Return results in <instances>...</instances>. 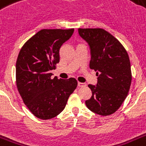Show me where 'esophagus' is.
Instances as JSON below:
<instances>
[{
    "instance_id": "1",
    "label": "esophagus",
    "mask_w": 146,
    "mask_h": 146,
    "mask_svg": "<svg viewBox=\"0 0 146 146\" xmlns=\"http://www.w3.org/2000/svg\"><path fill=\"white\" fill-rule=\"evenodd\" d=\"M86 83H82V82H78V86L79 87H83V86H86Z\"/></svg>"
}]
</instances>
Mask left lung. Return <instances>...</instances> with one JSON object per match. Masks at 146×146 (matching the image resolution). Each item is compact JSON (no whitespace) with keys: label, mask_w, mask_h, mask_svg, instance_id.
Returning a JSON list of instances; mask_svg holds the SVG:
<instances>
[{"label":"left lung","mask_w":146,"mask_h":146,"mask_svg":"<svg viewBox=\"0 0 146 146\" xmlns=\"http://www.w3.org/2000/svg\"><path fill=\"white\" fill-rule=\"evenodd\" d=\"M79 35L88 43L89 67L96 71V86L89 84L92 97L87 108L102 116L111 115L121 106L131 85L130 61L120 42L102 29H79Z\"/></svg>","instance_id":"obj_1"}]
</instances>
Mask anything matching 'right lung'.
I'll return each instance as SVG.
<instances>
[{
	"mask_svg": "<svg viewBox=\"0 0 146 146\" xmlns=\"http://www.w3.org/2000/svg\"><path fill=\"white\" fill-rule=\"evenodd\" d=\"M74 29H42L24 44L17 57L16 80L29 110L42 120L58 115L77 86L74 78L51 79L50 70L60 61V49Z\"/></svg>",
	"mask_w": 146,
	"mask_h": 146,
	"instance_id": "right-lung-1",
	"label": "right lung"
}]
</instances>
